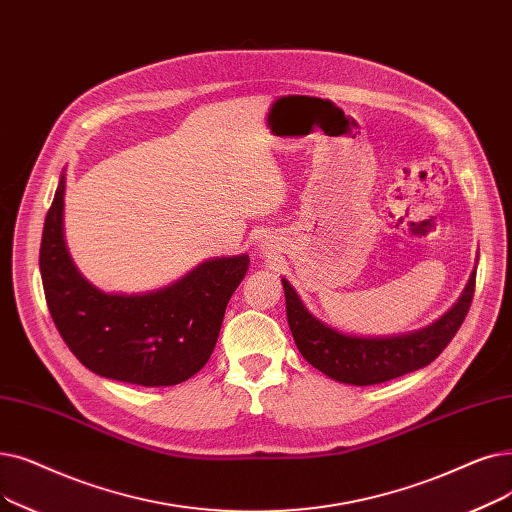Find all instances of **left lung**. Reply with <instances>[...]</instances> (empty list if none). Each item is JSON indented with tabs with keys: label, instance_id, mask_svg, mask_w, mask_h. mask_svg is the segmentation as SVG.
<instances>
[{
	"label": "left lung",
	"instance_id": "1",
	"mask_svg": "<svg viewBox=\"0 0 512 512\" xmlns=\"http://www.w3.org/2000/svg\"><path fill=\"white\" fill-rule=\"evenodd\" d=\"M475 270L460 299L431 326L395 337H355L311 316L291 282L282 278L286 318L303 358L330 379L347 385H376L431 364L462 326L475 295Z\"/></svg>",
	"mask_w": 512,
	"mask_h": 512
}]
</instances>
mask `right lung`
<instances>
[{
  "label": "right lung",
  "instance_id": "1",
  "mask_svg": "<svg viewBox=\"0 0 512 512\" xmlns=\"http://www.w3.org/2000/svg\"><path fill=\"white\" fill-rule=\"evenodd\" d=\"M62 211L64 173L43 224L39 270L66 347L104 379L142 387L188 381L211 358L228 301L249 270V255L209 259L152 293H104L73 263Z\"/></svg>",
  "mask_w": 512,
  "mask_h": 512
}]
</instances>
